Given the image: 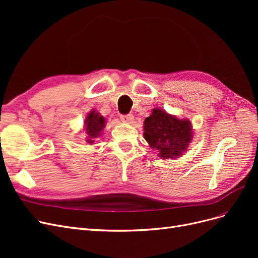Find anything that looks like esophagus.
I'll list each match as a JSON object with an SVG mask.
<instances>
[{
  "instance_id": "1",
  "label": "esophagus",
  "mask_w": 258,
  "mask_h": 258,
  "mask_svg": "<svg viewBox=\"0 0 258 258\" xmlns=\"http://www.w3.org/2000/svg\"><path fill=\"white\" fill-rule=\"evenodd\" d=\"M120 119H121V121L126 122V123H132L135 120V117L132 114H127V115H121Z\"/></svg>"
}]
</instances>
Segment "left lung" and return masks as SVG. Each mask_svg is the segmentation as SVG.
Masks as SVG:
<instances>
[{
    "instance_id": "1",
    "label": "left lung",
    "mask_w": 258,
    "mask_h": 258,
    "mask_svg": "<svg viewBox=\"0 0 258 258\" xmlns=\"http://www.w3.org/2000/svg\"><path fill=\"white\" fill-rule=\"evenodd\" d=\"M144 139L162 159H175L187 151L192 140L188 119H178L162 108H154L144 120Z\"/></svg>"
}]
</instances>
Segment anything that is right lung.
Masks as SVG:
<instances>
[{"instance_id": "right-lung-1", "label": "right lung", "mask_w": 258, "mask_h": 258, "mask_svg": "<svg viewBox=\"0 0 258 258\" xmlns=\"http://www.w3.org/2000/svg\"><path fill=\"white\" fill-rule=\"evenodd\" d=\"M106 124V120L96 110H92L86 116L84 121V130L86 134V142L88 144H95L96 140L102 135V130Z\"/></svg>"}]
</instances>
